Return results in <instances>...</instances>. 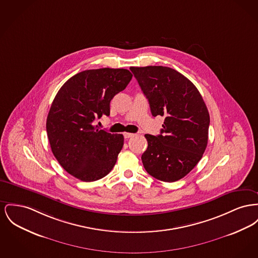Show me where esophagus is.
Returning a JSON list of instances; mask_svg holds the SVG:
<instances>
[{"label": "esophagus", "mask_w": 258, "mask_h": 258, "mask_svg": "<svg viewBox=\"0 0 258 258\" xmlns=\"http://www.w3.org/2000/svg\"><path fill=\"white\" fill-rule=\"evenodd\" d=\"M135 136L134 134H131V133H124L123 134V137L125 138V139H127V138H131V137H133Z\"/></svg>", "instance_id": "esophagus-1"}]
</instances>
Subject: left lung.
Here are the masks:
<instances>
[{
	"mask_svg": "<svg viewBox=\"0 0 258 258\" xmlns=\"http://www.w3.org/2000/svg\"><path fill=\"white\" fill-rule=\"evenodd\" d=\"M148 99L152 115L164 116L161 135H145L148 142L141 160L153 177L174 182L187 175L207 148L210 114L194 84L164 66L131 67Z\"/></svg>",
	"mask_w": 258,
	"mask_h": 258,
	"instance_id": "1",
	"label": "left lung"
}]
</instances>
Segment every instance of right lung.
Here are the masks:
<instances>
[{
    "label": "right lung",
    "mask_w": 258,
    "mask_h": 258,
    "mask_svg": "<svg viewBox=\"0 0 258 258\" xmlns=\"http://www.w3.org/2000/svg\"><path fill=\"white\" fill-rule=\"evenodd\" d=\"M132 78L126 69L86 70L56 93L46 118L47 138L61 167L78 179L98 180L115 166L123 137L99 130L94 122L110 115V101Z\"/></svg>",
    "instance_id": "obj_1"
}]
</instances>
